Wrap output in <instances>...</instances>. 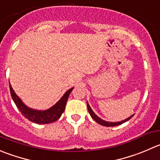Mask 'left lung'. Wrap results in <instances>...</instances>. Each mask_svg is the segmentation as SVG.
Instances as JSON below:
<instances>
[{"instance_id":"1","label":"left lung","mask_w":160,"mask_h":160,"mask_svg":"<svg viewBox=\"0 0 160 160\" xmlns=\"http://www.w3.org/2000/svg\"><path fill=\"white\" fill-rule=\"evenodd\" d=\"M87 105H88V112H89L90 115H91V118H92L93 119H94L96 122H97L98 123H99V124L102 125V126H105V127H114V126H118V125H120L122 124V123H125L126 121H128L130 119H131V118L133 117V116L134 115H132V116H131L130 117H128V119H124V120H122V121L120 122H116V123H112V122H107V121H105V120H103V119H102L101 118H99L98 116H96L95 114H94V112L92 111V109L91 108V107H90L89 104L87 102Z\"/></svg>"}]
</instances>
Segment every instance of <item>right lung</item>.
Wrapping results in <instances>:
<instances>
[{
    "label": "right lung",
    "mask_w": 160,
    "mask_h": 160,
    "mask_svg": "<svg viewBox=\"0 0 160 160\" xmlns=\"http://www.w3.org/2000/svg\"><path fill=\"white\" fill-rule=\"evenodd\" d=\"M9 88H10V92L12 99L22 114L26 119H29V121L38 123V124H47V123H53V122L56 121L57 119H59L63 112L65 111L68 98H69L71 91L73 89V88H72L68 90L65 93L64 95L62 97V98L52 108L48 110H44V111H39V110L32 109V108H29L26 106L22 103L21 99L16 95L14 90L12 89L10 83H9Z\"/></svg>",
    "instance_id": "add662e5"
}]
</instances>
